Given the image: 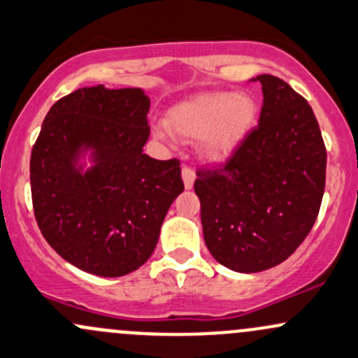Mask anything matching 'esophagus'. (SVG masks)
<instances>
[{
	"label": "esophagus",
	"instance_id": "esophagus-1",
	"mask_svg": "<svg viewBox=\"0 0 358 358\" xmlns=\"http://www.w3.org/2000/svg\"><path fill=\"white\" fill-rule=\"evenodd\" d=\"M194 179H196V174L194 171L191 167H187V165H184L182 167V180H184V187L186 189H191L194 184Z\"/></svg>",
	"mask_w": 358,
	"mask_h": 358
}]
</instances>
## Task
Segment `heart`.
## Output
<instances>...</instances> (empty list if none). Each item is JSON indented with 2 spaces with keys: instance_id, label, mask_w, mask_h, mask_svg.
<instances>
[{
  "instance_id": "heart-1",
  "label": "heart",
  "mask_w": 358,
  "mask_h": 358,
  "mask_svg": "<svg viewBox=\"0 0 358 358\" xmlns=\"http://www.w3.org/2000/svg\"><path fill=\"white\" fill-rule=\"evenodd\" d=\"M256 102L249 94L210 92L180 102L169 113V128L184 140H199L210 160H225L242 143L256 119ZM159 138H169L164 126H157Z\"/></svg>"
}]
</instances>
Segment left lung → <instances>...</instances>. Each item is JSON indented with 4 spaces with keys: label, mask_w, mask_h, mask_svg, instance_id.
<instances>
[{
    "label": "left lung",
    "mask_w": 358,
    "mask_h": 358,
    "mask_svg": "<svg viewBox=\"0 0 358 358\" xmlns=\"http://www.w3.org/2000/svg\"><path fill=\"white\" fill-rule=\"evenodd\" d=\"M259 122L224 164L196 171L194 193L211 256L229 270L257 273L283 263L316 222L326 182V147L313 109L273 75Z\"/></svg>",
    "instance_id": "left-lung-1"
}]
</instances>
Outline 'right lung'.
<instances>
[{
  "mask_svg": "<svg viewBox=\"0 0 358 358\" xmlns=\"http://www.w3.org/2000/svg\"><path fill=\"white\" fill-rule=\"evenodd\" d=\"M150 99L141 88L85 87L49 109L30 155L42 236L73 266L128 275L147 263L172 201L184 191L178 159L143 153ZM90 149L94 165L78 164Z\"/></svg>",
  "mask_w": 358,
  "mask_h": 358,
  "instance_id": "obj_1",
  "label": "right lung"
}]
</instances>
